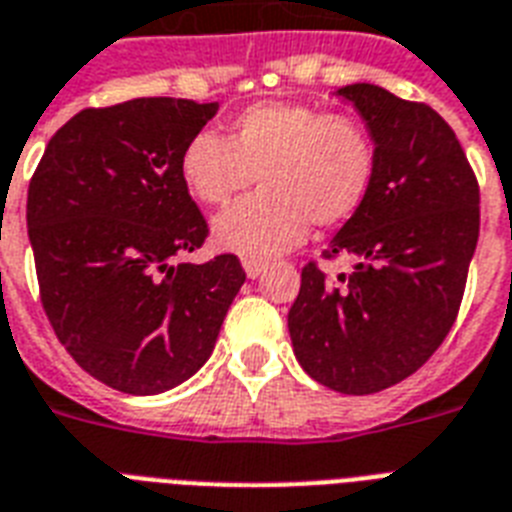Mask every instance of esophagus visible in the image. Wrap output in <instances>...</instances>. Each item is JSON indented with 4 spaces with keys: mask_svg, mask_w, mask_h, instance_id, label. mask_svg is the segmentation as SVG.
<instances>
[{
    "mask_svg": "<svg viewBox=\"0 0 512 512\" xmlns=\"http://www.w3.org/2000/svg\"><path fill=\"white\" fill-rule=\"evenodd\" d=\"M244 271H247V276L249 279H257V276H260V273L265 271V263L263 260H244Z\"/></svg>",
    "mask_w": 512,
    "mask_h": 512,
    "instance_id": "obj_1",
    "label": "esophagus"
}]
</instances>
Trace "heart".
<instances>
[{
    "label": "heart",
    "instance_id": "heart-1",
    "mask_svg": "<svg viewBox=\"0 0 512 512\" xmlns=\"http://www.w3.org/2000/svg\"><path fill=\"white\" fill-rule=\"evenodd\" d=\"M377 162V140L358 116L263 100L231 116L223 138L196 132L180 180L204 207H223L257 180L260 191L212 223L220 247L257 260L295 247L311 223H348L372 193Z\"/></svg>",
    "mask_w": 512,
    "mask_h": 512
}]
</instances>
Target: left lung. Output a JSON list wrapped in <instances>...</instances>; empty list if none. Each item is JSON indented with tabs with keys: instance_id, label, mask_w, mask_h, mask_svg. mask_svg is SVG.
Wrapping results in <instances>:
<instances>
[{
	"instance_id": "obj_1",
	"label": "left lung",
	"mask_w": 512,
	"mask_h": 512,
	"mask_svg": "<svg viewBox=\"0 0 512 512\" xmlns=\"http://www.w3.org/2000/svg\"><path fill=\"white\" fill-rule=\"evenodd\" d=\"M377 140V180L324 260L348 273L303 268L289 337L313 380L366 396L406 380L449 335L478 244V180L454 130L428 103L374 84L337 90Z\"/></svg>"
}]
</instances>
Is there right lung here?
Masks as SVG:
<instances>
[{
    "instance_id": "obj_1",
    "label": "right lung",
    "mask_w": 512,
    "mask_h": 512,
    "mask_svg": "<svg viewBox=\"0 0 512 512\" xmlns=\"http://www.w3.org/2000/svg\"><path fill=\"white\" fill-rule=\"evenodd\" d=\"M217 103L135 98L84 108L28 185V239L60 345L108 388L154 396L199 372L247 273L236 255L177 263L209 236L180 180Z\"/></svg>"
}]
</instances>
